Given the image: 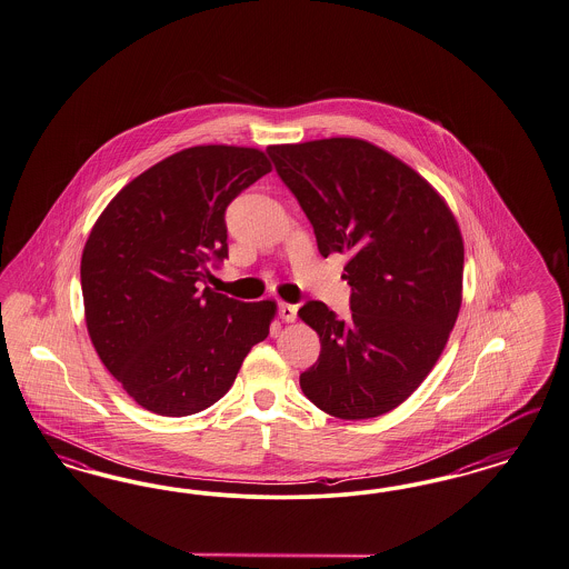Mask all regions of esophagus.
<instances>
[{
    "instance_id": "obj_1",
    "label": "esophagus",
    "mask_w": 569,
    "mask_h": 569,
    "mask_svg": "<svg viewBox=\"0 0 569 569\" xmlns=\"http://www.w3.org/2000/svg\"><path fill=\"white\" fill-rule=\"evenodd\" d=\"M296 309L295 305H286V302H281L279 305V317L283 319V321H288V323H292L296 319Z\"/></svg>"
}]
</instances>
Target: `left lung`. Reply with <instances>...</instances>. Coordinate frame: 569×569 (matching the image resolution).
Returning a JSON list of instances; mask_svg holds the SVG:
<instances>
[{
	"mask_svg": "<svg viewBox=\"0 0 569 569\" xmlns=\"http://www.w3.org/2000/svg\"><path fill=\"white\" fill-rule=\"evenodd\" d=\"M274 170L313 224L321 256L349 254L351 319L309 300L319 333L300 389L342 420L391 412L443 353L462 305L465 243L448 203L401 159L361 138L271 144Z\"/></svg>",
	"mask_w": 569,
	"mask_h": 569,
	"instance_id": "obj_1",
	"label": "left lung"
}]
</instances>
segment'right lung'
Returning <instances> with one entry per match:
<instances>
[{
    "label": "right lung",
    "mask_w": 569,
    "mask_h": 569,
    "mask_svg": "<svg viewBox=\"0 0 569 569\" xmlns=\"http://www.w3.org/2000/svg\"><path fill=\"white\" fill-rule=\"evenodd\" d=\"M269 172L252 147H191L128 182L94 222L81 254L86 326L104 368L144 410L210 408L269 336L274 300L197 288L229 254L227 206Z\"/></svg>",
    "instance_id": "right-lung-1"
}]
</instances>
